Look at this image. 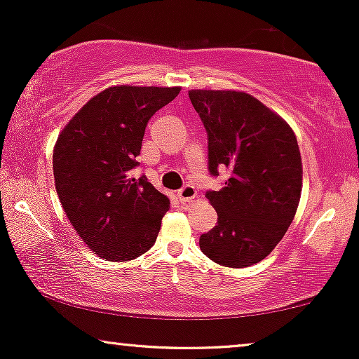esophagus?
Listing matches in <instances>:
<instances>
[{"mask_svg": "<svg viewBox=\"0 0 359 359\" xmlns=\"http://www.w3.org/2000/svg\"><path fill=\"white\" fill-rule=\"evenodd\" d=\"M196 194H198V191L193 184H184L183 188L178 191V201L181 204H189L191 201L196 198Z\"/></svg>", "mask_w": 359, "mask_h": 359, "instance_id": "34e87169", "label": "esophagus"}]
</instances>
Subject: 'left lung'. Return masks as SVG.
<instances>
[{
    "instance_id": "left-lung-1",
    "label": "left lung",
    "mask_w": 359,
    "mask_h": 359,
    "mask_svg": "<svg viewBox=\"0 0 359 359\" xmlns=\"http://www.w3.org/2000/svg\"><path fill=\"white\" fill-rule=\"evenodd\" d=\"M189 100L208 134L210 176L229 180L205 198L217 225L203 233L205 257L229 268L262 262L281 242L296 215L302 161L291 127L242 91L191 90Z\"/></svg>"
}]
</instances>
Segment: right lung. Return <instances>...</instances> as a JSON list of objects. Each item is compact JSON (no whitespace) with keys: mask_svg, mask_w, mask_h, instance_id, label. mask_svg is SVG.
<instances>
[{"mask_svg":"<svg viewBox=\"0 0 359 359\" xmlns=\"http://www.w3.org/2000/svg\"><path fill=\"white\" fill-rule=\"evenodd\" d=\"M180 88L112 86L91 97L53 149L62 208L97 257L127 262L154 247L170 199L134 178L147 122Z\"/></svg>","mask_w":359,"mask_h":359,"instance_id":"1","label":"right lung"}]
</instances>
